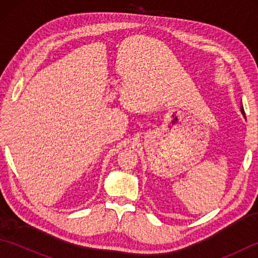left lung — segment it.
I'll return each mask as SVG.
<instances>
[{"instance_id": "8db88e82", "label": "left lung", "mask_w": 258, "mask_h": 258, "mask_svg": "<svg viewBox=\"0 0 258 258\" xmlns=\"http://www.w3.org/2000/svg\"><path fill=\"white\" fill-rule=\"evenodd\" d=\"M240 111H242V113H243V114H245V113H244V108H243V106L240 107Z\"/></svg>"}]
</instances>
